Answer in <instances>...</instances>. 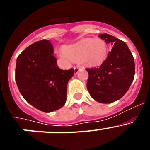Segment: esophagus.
<instances>
[{
  "mask_svg": "<svg viewBox=\"0 0 150 150\" xmlns=\"http://www.w3.org/2000/svg\"><path fill=\"white\" fill-rule=\"evenodd\" d=\"M74 71H75V73H77L78 71H79V66H75V67H74Z\"/></svg>",
  "mask_w": 150,
  "mask_h": 150,
  "instance_id": "obj_1",
  "label": "esophagus"
}]
</instances>
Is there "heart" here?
<instances>
[{"label":"heart","mask_w":150,"mask_h":150,"mask_svg":"<svg viewBox=\"0 0 150 150\" xmlns=\"http://www.w3.org/2000/svg\"><path fill=\"white\" fill-rule=\"evenodd\" d=\"M63 54L74 62H82L90 67L100 65L107 57V46L103 40L86 38L64 46Z\"/></svg>","instance_id":"heart-1"}]
</instances>
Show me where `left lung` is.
<instances>
[{
	"label": "left lung",
	"mask_w": 150,
	"mask_h": 150,
	"mask_svg": "<svg viewBox=\"0 0 150 150\" xmlns=\"http://www.w3.org/2000/svg\"><path fill=\"white\" fill-rule=\"evenodd\" d=\"M98 37L112 45V48L100 67L86 69L87 89L95 100L110 104L121 98L129 89L134 77V60L122 40L108 34Z\"/></svg>",
	"instance_id": "obj_1"
}]
</instances>
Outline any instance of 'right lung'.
Listing matches in <instances>:
<instances>
[{
  "label": "right lung",
  "instance_id": "add662e5",
  "mask_svg": "<svg viewBox=\"0 0 150 150\" xmlns=\"http://www.w3.org/2000/svg\"><path fill=\"white\" fill-rule=\"evenodd\" d=\"M53 53L50 40L38 41L18 55L16 66V82L21 95L30 105L45 112L64 105L67 83L74 74L73 68H59Z\"/></svg>",
  "mask_w": 150,
  "mask_h": 150
}]
</instances>
